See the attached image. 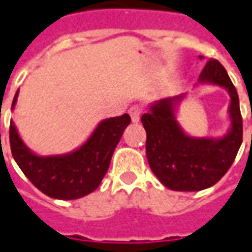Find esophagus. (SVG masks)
<instances>
[{
    "label": "esophagus",
    "instance_id": "1",
    "mask_svg": "<svg viewBox=\"0 0 252 252\" xmlns=\"http://www.w3.org/2000/svg\"><path fill=\"white\" fill-rule=\"evenodd\" d=\"M129 114L130 118H131V122L137 123L140 121V116H141V108L138 105H133V107H130Z\"/></svg>",
    "mask_w": 252,
    "mask_h": 252
}]
</instances>
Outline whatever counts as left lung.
<instances>
[{
  "label": "left lung",
  "instance_id": "8db88e82",
  "mask_svg": "<svg viewBox=\"0 0 252 252\" xmlns=\"http://www.w3.org/2000/svg\"><path fill=\"white\" fill-rule=\"evenodd\" d=\"M199 85L220 86L229 93L230 126L222 137H195L182 129L177 121V112L188 93L149 104L148 112L141 116L147 131L149 167L158 180L171 190L195 192L213 187L225 176L242 145L239 96L218 60H210L204 65L195 86Z\"/></svg>",
  "mask_w": 252,
  "mask_h": 252
}]
</instances>
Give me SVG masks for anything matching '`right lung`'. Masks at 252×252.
<instances>
[{
  "mask_svg": "<svg viewBox=\"0 0 252 252\" xmlns=\"http://www.w3.org/2000/svg\"><path fill=\"white\" fill-rule=\"evenodd\" d=\"M17 96L19 90L13 98L12 111L17 103ZM129 125L127 114L104 119L81 147L67 154L43 156L24 144L15 123L10 121V151L24 176L42 193L53 199L74 200L98 188L116 145Z\"/></svg>",
  "mask_w": 252,
  "mask_h": 252,
  "instance_id": "add662e5",
  "label": "right lung"
}]
</instances>
